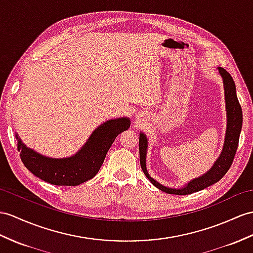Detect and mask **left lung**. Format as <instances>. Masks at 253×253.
<instances>
[{
	"instance_id": "obj_1",
	"label": "left lung",
	"mask_w": 253,
	"mask_h": 253,
	"mask_svg": "<svg viewBox=\"0 0 253 253\" xmlns=\"http://www.w3.org/2000/svg\"><path fill=\"white\" fill-rule=\"evenodd\" d=\"M218 72L220 74V76L222 77L224 88L226 130L222 151H221L220 156L214 161L211 169L207 170L205 174L194 178V179L190 180L186 186L178 189L163 186V184L153 179L149 175V173H148L146 168L148 138L144 132L139 133V160L141 169H143L144 174L146 175L148 179L150 180L153 186L157 187L159 190L163 191V192L176 195H186L193 192H198V191H201L209 186H211V184L215 182H218L231 168L234 157H235V153L237 150L239 135L243 126V112L242 107L239 105L238 98L236 95L235 83H234L232 76L224 69H222V67H218Z\"/></svg>"
}]
</instances>
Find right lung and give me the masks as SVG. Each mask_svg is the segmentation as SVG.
Instances as JSON below:
<instances>
[{"instance_id":"1","label":"right lung","mask_w":253,"mask_h":253,"mask_svg":"<svg viewBox=\"0 0 253 253\" xmlns=\"http://www.w3.org/2000/svg\"><path fill=\"white\" fill-rule=\"evenodd\" d=\"M130 125L126 117L107 120L92 132L75 155L60 159L42 156L24 145L17 133L15 136L21 161L31 173L55 186H78L97 174L114 140Z\"/></svg>"}]
</instances>
